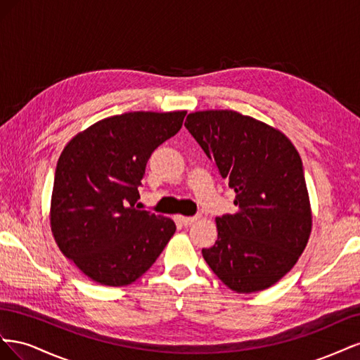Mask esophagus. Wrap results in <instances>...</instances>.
I'll list each match as a JSON object with an SVG mask.
<instances>
[{"mask_svg":"<svg viewBox=\"0 0 360 360\" xmlns=\"http://www.w3.org/2000/svg\"><path fill=\"white\" fill-rule=\"evenodd\" d=\"M200 219L198 216H180V221L183 225H191L193 222H197Z\"/></svg>","mask_w":360,"mask_h":360,"instance_id":"obj_1","label":"esophagus"}]
</instances>
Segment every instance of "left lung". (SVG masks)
<instances>
[{
  "mask_svg": "<svg viewBox=\"0 0 360 360\" xmlns=\"http://www.w3.org/2000/svg\"><path fill=\"white\" fill-rule=\"evenodd\" d=\"M184 126L234 189L238 207L216 217L217 240L202 249L204 259L236 292L275 285L297 263L312 230L299 151L281 130L231 110L192 112Z\"/></svg>",
  "mask_w": 360,
  "mask_h": 360,
  "instance_id": "1",
  "label": "left lung"
}]
</instances>
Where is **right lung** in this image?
<instances>
[{
	"label": "right lung",
	"instance_id": "obj_1",
	"mask_svg": "<svg viewBox=\"0 0 360 360\" xmlns=\"http://www.w3.org/2000/svg\"><path fill=\"white\" fill-rule=\"evenodd\" d=\"M186 111H134L101 120L60 155L51 231L64 257L106 287L132 284L153 266L176 224L138 210V186L151 153L181 129Z\"/></svg>",
	"mask_w": 360,
	"mask_h": 360
}]
</instances>
